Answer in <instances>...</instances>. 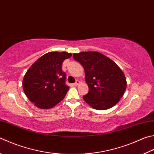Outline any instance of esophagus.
<instances>
[{
	"label": "esophagus",
	"instance_id": "1",
	"mask_svg": "<svg viewBox=\"0 0 154 154\" xmlns=\"http://www.w3.org/2000/svg\"><path fill=\"white\" fill-rule=\"evenodd\" d=\"M79 83H80L79 81V80H76V82H75L74 83V85H75V86H77V85H79Z\"/></svg>",
	"mask_w": 154,
	"mask_h": 154
}]
</instances>
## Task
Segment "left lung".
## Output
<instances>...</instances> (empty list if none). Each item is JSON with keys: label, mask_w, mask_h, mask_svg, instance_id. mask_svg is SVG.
Here are the masks:
<instances>
[{"label": "left lung", "mask_w": 154, "mask_h": 154, "mask_svg": "<svg viewBox=\"0 0 154 154\" xmlns=\"http://www.w3.org/2000/svg\"><path fill=\"white\" fill-rule=\"evenodd\" d=\"M72 57L84 68L89 87L88 94L83 96L85 102L100 110L116 105L127 88V80L119 66L97 52L75 53Z\"/></svg>", "instance_id": "8db88e82"}]
</instances>
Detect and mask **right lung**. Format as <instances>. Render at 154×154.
<instances>
[{
    "mask_svg": "<svg viewBox=\"0 0 154 154\" xmlns=\"http://www.w3.org/2000/svg\"><path fill=\"white\" fill-rule=\"evenodd\" d=\"M72 56L66 52H50L42 56L27 70L23 79L25 94L41 109L54 107L64 99L69 89L65 84L63 61Z\"/></svg>",
    "mask_w": 154,
    "mask_h": 154,
    "instance_id": "add662e5",
    "label": "right lung"
}]
</instances>
